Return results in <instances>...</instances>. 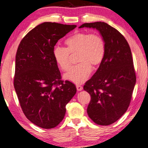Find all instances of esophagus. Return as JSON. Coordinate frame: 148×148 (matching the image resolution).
<instances>
[{"instance_id":"34e87169","label":"esophagus","mask_w":148,"mask_h":148,"mask_svg":"<svg viewBox=\"0 0 148 148\" xmlns=\"http://www.w3.org/2000/svg\"><path fill=\"white\" fill-rule=\"evenodd\" d=\"M82 86L80 84H76V89L78 91H81L82 90Z\"/></svg>"}]
</instances>
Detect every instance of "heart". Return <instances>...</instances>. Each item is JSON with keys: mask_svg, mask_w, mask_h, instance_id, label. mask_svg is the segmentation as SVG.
<instances>
[{"mask_svg": "<svg viewBox=\"0 0 148 148\" xmlns=\"http://www.w3.org/2000/svg\"><path fill=\"white\" fill-rule=\"evenodd\" d=\"M66 47H56L53 50L54 60L64 72L71 66V56L78 53V65L72 68L65 78L76 84L85 82L90 76L92 67L97 68L103 62L106 53L105 42L96 33L78 32L65 40Z\"/></svg>", "mask_w": 148, "mask_h": 148, "instance_id": "obj_1", "label": "heart"}]
</instances>
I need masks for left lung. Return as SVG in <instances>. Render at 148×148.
I'll list each match as a JSON object with an SVG mask.
<instances>
[{
  "instance_id": "obj_1",
  "label": "left lung",
  "mask_w": 148,
  "mask_h": 148,
  "mask_svg": "<svg viewBox=\"0 0 148 148\" xmlns=\"http://www.w3.org/2000/svg\"><path fill=\"white\" fill-rule=\"evenodd\" d=\"M97 29L105 42L103 62L84 90L90 95L87 113L95 123L109 125L125 113L136 82L132 54L123 35L104 22L84 23L79 28Z\"/></svg>"
}]
</instances>
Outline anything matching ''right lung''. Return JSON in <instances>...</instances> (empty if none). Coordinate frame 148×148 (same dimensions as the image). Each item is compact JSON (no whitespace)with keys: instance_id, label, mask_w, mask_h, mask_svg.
Instances as JSON below:
<instances>
[{"instance_id":"1","label":"right lung","mask_w":148,"mask_h":148,"mask_svg":"<svg viewBox=\"0 0 148 148\" xmlns=\"http://www.w3.org/2000/svg\"><path fill=\"white\" fill-rule=\"evenodd\" d=\"M75 25L45 22L35 27L18 45L14 87L22 111L35 125L52 129L63 120L66 105L76 92L73 83L62 80L53 50Z\"/></svg>"}]
</instances>
